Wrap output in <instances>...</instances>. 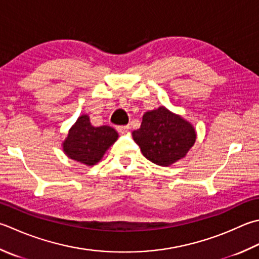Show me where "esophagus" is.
Masks as SVG:
<instances>
[{
    "instance_id": "1",
    "label": "esophagus",
    "mask_w": 259,
    "mask_h": 259,
    "mask_svg": "<svg viewBox=\"0 0 259 259\" xmlns=\"http://www.w3.org/2000/svg\"><path fill=\"white\" fill-rule=\"evenodd\" d=\"M118 131L119 133H121V134H125L126 131H128L129 129H130V126L129 125H120V126H118Z\"/></svg>"
}]
</instances>
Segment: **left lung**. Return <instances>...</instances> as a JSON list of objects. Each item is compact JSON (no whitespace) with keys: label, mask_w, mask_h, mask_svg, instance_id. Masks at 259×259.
I'll return each instance as SVG.
<instances>
[{"label":"left lung","mask_w":259,"mask_h":259,"mask_svg":"<svg viewBox=\"0 0 259 259\" xmlns=\"http://www.w3.org/2000/svg\"><path fill=\"white\" fill-rule=\"evenodd\" d=\"M133 138L147 159L159 166H170L184 158L194 145V126L165 106L148 111L143 115L139 129Z\"/></svg>","instance_id":"8db88e82"}]
</instances>
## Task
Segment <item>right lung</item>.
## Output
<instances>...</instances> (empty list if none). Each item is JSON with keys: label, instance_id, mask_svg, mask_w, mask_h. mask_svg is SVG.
Listing matches in <instances>:
<instances>
[{"label": "right lung", "instance_id": "right-lung-1", "mask_svg": "<svg viewBox=\"0 0 259 259\" xmlns=\"http://www.w3.org/2000/svg\"><path fill=\"white\" fill-rule=\"evenodd\" d=\"M118 133L109 125L93 126L88 114L80 115L69 129L63 143L64 153L79 163L93 166L118 139Z\"/></svg>", "mask_w": 259, "mask_h": 259}]
</instances>
